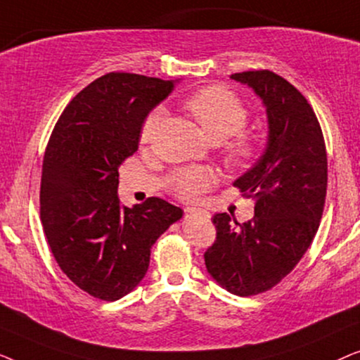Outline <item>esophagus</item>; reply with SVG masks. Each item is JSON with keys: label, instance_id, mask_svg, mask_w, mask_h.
Listing matches in <instances>:
<instances>
[{"label": "esophagus", "instance_id": "obj_1", "mask_svg": "<svg viewBox=\"0 0 360 360\" xmlns=\"http://www.w3.org/2000/svg\"><path fill=\"white\" fill-rule=\"evenodd\" d=\"M185 214H196V216H203V218L208 216V213H206L205 210H200V208H185Z\"/></svg>", "mask_w": 360, "mask_h": 360}]
</instances>
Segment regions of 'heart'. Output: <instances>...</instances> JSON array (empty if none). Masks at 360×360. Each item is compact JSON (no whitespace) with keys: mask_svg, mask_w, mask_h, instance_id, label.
Listing matches in <instances>:
<instances>
[{"mask_svg":"<svg viewBox=\"0 0 360 360\" xmlns=\"http://www.w3.org/2000/svg\"><path fill=\"white\" fill-rule=\"evenodd\" d=\"M185 110L190 112L203 134L211 142L231 139L224 144L226 160L234 167H245L257 155V141L243 127L248 124L249 110L233 91L224 86H206L186 98ZM160 110H152L141 126L139 142L149 144L160 122ZM216 184L213 170L206 167H180L167 179V186L176 198L193 201Z\"/></svg>","mask_w":360,"mask_h":360,"instance_id":"heart-1","label":"heart"}]
</instances>
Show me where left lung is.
I'll return each mask as SVG.
<instances>
[{
  "instance_id": "left-lung-1",
  "label": "left lung",
  "mask_w": 360,
  "mask_h": 360,
  "mask_svg": "<svg viewBox=\"0 0 360 360\" xmlns=\"http://www.w3.org/2000/svg\"><path fill=\"white\" fill-rule=\"evenodd\" d=\"M231 78L262 98L269 144L257 165L234 181L243 196L255 200L254 218L239 224L214 214L216 239L205 264L221 287L250 297L282 282L313 243L326 200L328 155L318 117L292 83L270 70Z\"/></svg>"
}]
</instances>
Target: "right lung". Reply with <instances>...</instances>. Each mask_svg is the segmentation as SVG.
<instances>
[{
	"mask_svg": "<svg viewBox=\"0 0 360 360\" xmlns=\"http://www.w3.org/2000/svg\"><path fill=\"white\" fill-rule=\"evenodd\" d=\"M174 83L111 72L83 88L58 117L46 147L41 221L62 272L78 288L115 302L136 288L150 249L184 214L150 196L120 205L117 169L139 147L146 116Z\"/></svg>",
	"mask_w": 360,
	"mask_h": 360,
	"instance_id": "obj_1",
	"label": "right lung"
}]
</instances>
